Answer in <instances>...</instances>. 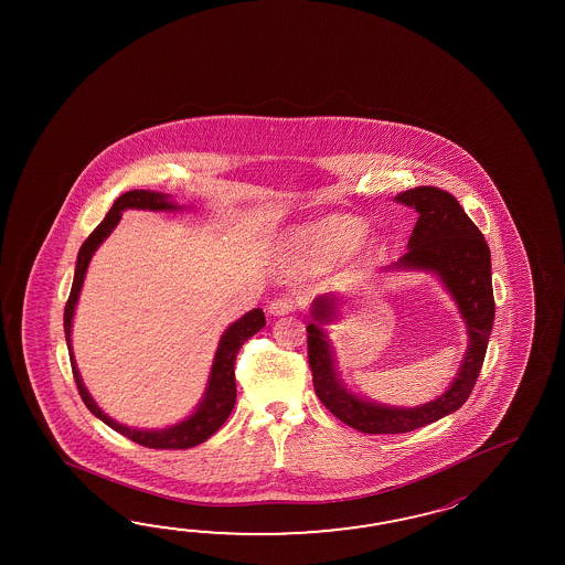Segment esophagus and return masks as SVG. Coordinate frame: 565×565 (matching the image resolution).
Here are the masks:
<instances>
[{
	"instance_id": "esophagus-1",
	"label": "esophagus",
	"mask_w": 565,
	"mask_h": 565,
	"mask_svg": "<svg viewBox=\"0 0 565 565\" xmlns=\"http://www.w3.org/2000/svg\"><path fill=\"white\" fill-rule=\"evenodd\" d=\"M299 307V300L295 299V297H290V295H282V297H278V299L273 300L270 305H268V311L270 315H288V312L295 311Z\"/></svg>"
}]
</instances>
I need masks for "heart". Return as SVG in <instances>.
Here are the masks:
<instances>
[{"label":"heart","instance_id":"b5f03b06","mask_svg":"<svg viewBox=\"0 0 565 565\" xmlns=\"http://www.w3.org/2000/svg\"><path fill=\"white\" fill-rule=\"evenodd\" d=\"M367 234V224L361 217H331L321 224L300 230L292 238V246L299 253L341 258L353 253Z\"/></svg>","mask_w":565,"mask_h":565}]
</instances>
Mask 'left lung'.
<instances>
[{
	"mask_svg": "<svg viewBox=\"0 0 565 565\" xmlns=\"http://www.w3.org/2000/svg\"><path fill=\"white\" fill-rule=\"evenodd\" d=\"M396 202L414 207L418 222L409 236L408 253L390 266V270H430L438 275L457 300L458 311L467 323L469 348L455 382L443 396L416 408L382 406L353 396L341 384L333 349L321 329V324L333 321L337 299L324 295L315 300V321L307 327L315 394L335 418L365 434L412 433L457 412L477 384L494 321L491 250L457 198L433 185H420L397 193Z\"/></svg>",
	"mask_w": 565,
	"mask_h": 565,
	"instance_id": "1",
	"label": "left lung"
}]
</instances>
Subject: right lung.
<instances>
[{
    "instance_id": "1",
    "label": "right lung",
    "mask_w": 565,
    "mask_h": 565,
    "mask_svg": "<svg viewBox=\"0 0 565 565\" xmlns=\"http://www.w3.org/2000/svg\"><path fill=\"white\" fill-rule=\"evenodd\" d=\"M131 207H135V210H151V212H178V210H181V205L175 204L166 193L131 190V192L122 193L115 200V204L108 210L105 220L96 226L95 232L81 246L78 258H76L71 297H68L66 307H64V333H66V345H68V353H71L74 382H76L78 394L83 397L86 408L90 409L98 420L105 422L113 430H117L122 436H127L132 443L147 446V448L183 450V448L202 445L212 434L222 428L224 422L228 420L230 412L236 404V377H234L236 355L244 345V341H248L254 333H258L265 327V312H263V309L246 312L242 319L230 324L228 329L224 331V335L217 343L216 355H214V363H212L210 380L205 385L204 397H202V402L198 404V408L190 418H185L175 426L163 428V430H137V428H129L125 424L113 420L110 416H107L103 409L96 406L95 399L90 397L88 390L83 384V377H81L76 361H74L71 333H73L74 309H76V300L81 295L83 282H85L88 263H90L96 248L119 224L122 212L131 210Z\"/></svg>"
}]
</instances>
